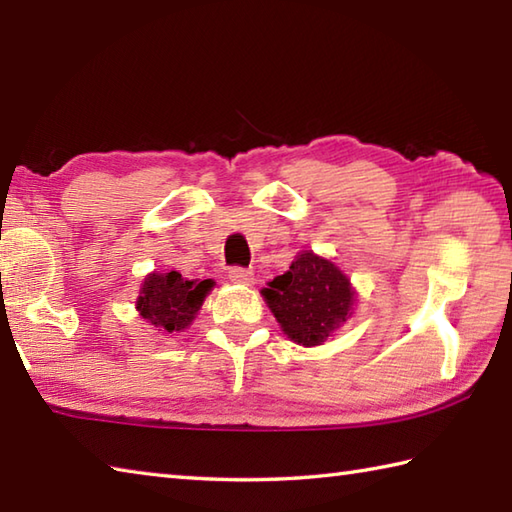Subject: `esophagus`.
Masks as SVG:
<instances>
[{
    "mask_svg": "<svg viewBox=\"0 0 512 512\" xmlns=\"http://www.w3.org/2000/svg\"><path fill=\"white\" fill-rule=\"evenodd\" d=\"M228 279L233 281V284H242V286H250L255 281V275L250 268H231L228 270Z\"/></svg>",
    "mask_w": 512,
    "mask_h": 512,
    "instance_id": "esophagus-1",
    "label": "esophagus"
}]
</instances>
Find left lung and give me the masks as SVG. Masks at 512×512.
<instances>
[{
  "label": "left lung",
  "instance_id": "left-lung-1",
  "mask_svg": "<svg viewBox=\"0 0 512 512\" xmlns=\"http://www.w3.org/2000/svg\"><path fill=\"white\" fill-rule=\"evenodd\" d=\"M262 297L290 341L314 347L354 317L356 290L332 259L301 250L290 270L262 288Z\"/></svg>",
  "mask_w": 512,
  "mask_h": 512
}]
</instances>
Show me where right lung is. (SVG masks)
<instances>
[{
    "mask_svg": "<svg viewBox=\"0 0 512 512\" xmlns=\"http://www.w3.org/2000/svg\"><path fill=\"white\" fill-rule=\"evenodd\" d=\"M213 286V279H184L178 270H171V273L154 270L140 284L136 312L160 334L184 332L200 312Z\"/></svg>",
    "mask_w": 512,
    "mask_h": 512,
    "instance_id": "right-lung-1",
    "label": "right lung"
}]
</instances>
